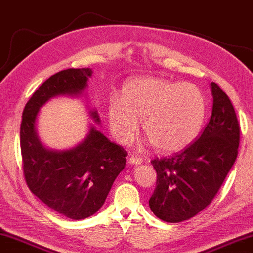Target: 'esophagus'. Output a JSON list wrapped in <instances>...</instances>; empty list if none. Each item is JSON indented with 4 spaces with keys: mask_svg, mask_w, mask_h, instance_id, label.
Segmentation results:
<instances>
[{
    "mask_svg": "<svg viewBox=\"0 0 253 253\" xmlns=\"http://www.w3.org/2000/svg\"><path fill=\"white\" fill-rule=\"evenodd\" d=\"M128 162L130 164H132V166H140V164H142V160H141V158H139V157H134V156H130L129 157V160H128Z\"/></svg>",
    "mask_w": 253,
    "mask_h": 253,
    "instance_id": "esophagus-1",
    "label": "esophagus"
}]
</instances>
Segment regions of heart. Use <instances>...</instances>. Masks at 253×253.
Returning a JSON list of instances; mask_svg holds the SVG:
<instances>
[{"label": "heart", "mask_w": 253, "mask_h": 253, "mask_svg": "<svg viewBox=\"0 0 253 253\" xmlns=\"http://www.w3.org/2000/svg\"><path fill=\"white\" fill-rule=\"evenodd\" d=\"M206 98L197 85L160 77H136L124 84L120 100L110 99L107 121L117 142L134 140L142 120L143 134L157 150L187 147L203 126Z\"/></svg>", "instance_id": "b5f03b06"}]
</instances>
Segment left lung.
<instances>
[{
  "instance_id": "1",
  "label": "left lung",
  "mask_w": 253,
  "mask_h": 253,
  "mask_svg": "<svg viewBox=\"0 0 253 253\" xmlns=\"http://www.w3.org/2000/svg\"><path fill=\"white\" fill-rule=\"evenodd\" d=\"M211 116L199 139L169 158L151 161L157 173L149 207L162 221L178 223L205 210L234 166L240 125L229 97L211 83Z\"/></svg>"
}]
</instances>
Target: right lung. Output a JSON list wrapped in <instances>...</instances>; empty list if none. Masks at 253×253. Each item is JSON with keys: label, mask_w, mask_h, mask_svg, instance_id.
<instances>
[{"label": "right lung", "mask_w": 253, "mask_h": 253, "mask_svg": "<svg viewBox=\"0 0 253 253\" xmlns=\"http://www.w3.org/2000/svg\"><path fill=\"white\" fill-rule=\"evenodd\" d=\"M92 69L69 68L50 76L26 103L21 125L23 170L31 192L56 213L83 220L100 210L126 166L123 147L111 142L95 124H89L84 139L68 149H49L40 140L37 121L42 107L59 96H86ZM90 117L100 124L98 112Z\"/></svg>", "instance_id": "1"}]
</instances>
